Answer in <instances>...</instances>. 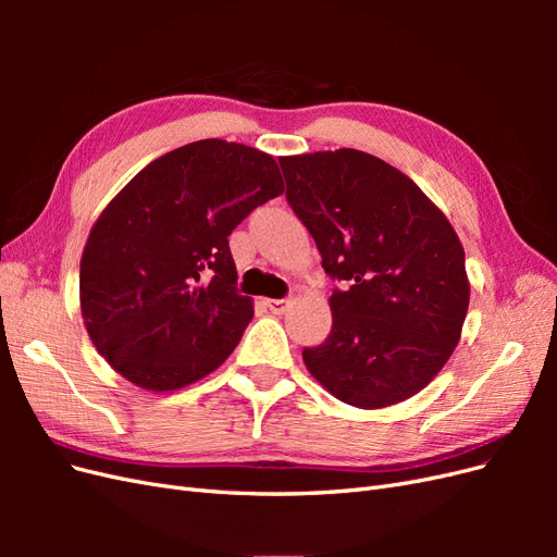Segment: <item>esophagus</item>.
<instances>
[{"instance_id": "esophagus-1", "label": "esophagus", "mask_w": 557, "mask_h": 557, "mask_svg": "<svg viewBox=\"0 0 557 557\" xmlns=\"http://www.w3.org/2000/svg\"><path fill=\"white\" fill-rule=\"evenodd\" d=\"M264 307H267L269 311H272V313L281 315V313L288 311L290 299H264Z\"/></svg>"}]
</instances>
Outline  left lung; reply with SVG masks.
Here are the masks:
<instances>
[{"instance_id": "obj_1", "label": "left lung", "mask_w": 557, "mask_h": 557, "mask_svg": "<svg viewBox=\"0 0 557 557\" xmlns=\"http://www.w3.org/2000/svg\"><path fill=\"white\" fill-rule=\"evenodd\" d=\"M285 199L311 232L330 297L327 339L301 350L311 376L350 407L383 409L442 372L469 307L465 248L442 209L356 148L278 158Z\"/></svg>"}]
</instances>
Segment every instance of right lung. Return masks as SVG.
<instances>
[{
    "mask_svg": "<svg viewBox=\"0 0 557 557\" xmlns=\"http://www.w3.org/2000/svg\"><path fill=\"white\" fill-rule=\"evenodd\" d=\"M281 193L276 160L234 141H193L146 164L83 248L81 315L99 356L153 393L221 367L252 318L227 237Z\"/></svg>",
    "mask_w": 557,
    "mask_h": 557,
    "instance_id": "obj_1",
    "label": "right lung"
}]
</instances>
